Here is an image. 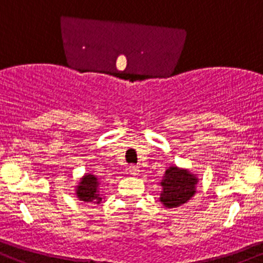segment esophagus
<instances>
[{"instance_id":"esophagus-1","label":"esophagus","mask_w":263,"mask_h":263,"mask_svg":"<svg viewBox=\"0 0 263 263\" xmlns=\"http://www.w3.org/2000/svg\"><path fill=\"white\" fill-rule=\"evenodd\" d=\"M139 167H136V165H129L128 168H127V172H128V175L131 176H136L139 175Z\"/></svg>"}]
</instances>
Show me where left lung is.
I'll use <instances>...</instances> for the list:
<instances>
[{
	"mask_svg": "<svg viewBox=\"0 0 263 263\" xmlns=\"http://www.w3.org/2000/svg\"><path fill=\"white\" fill-rule=\"evenodd\" d=\"M198 181V177L187 170L171 165L160 182L163 189L159 200L165 208H177L185 204L195 194Z\"/></svg>",
	"mask_w": 263,
	"mask_h": 263,
	"instance_id": "obj_1",
	"label": "left lung"
}]
</instances>
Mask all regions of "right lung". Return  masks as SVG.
Returning a JSON list of instances; mask_svg holds the SVG:
<instances>
[{"label":"right lung","mask_w":263,"mask_h":263,"mask_svg":"<svg viewBox=\"0 0 263 263\" xmlns=\"http://www.w3.org/2000/svg\"><path fill=\"white\" fill-rule=\"evenodd\" d=\"M99 186H100V181L96 177L95 175H87L83 176L81 178L80 183H78L77 189H76V194H77L78 199L82 202H93V203H100L101 202V195L99 193Z\"/></svg>","instance_id":"1"}]
</instances>
